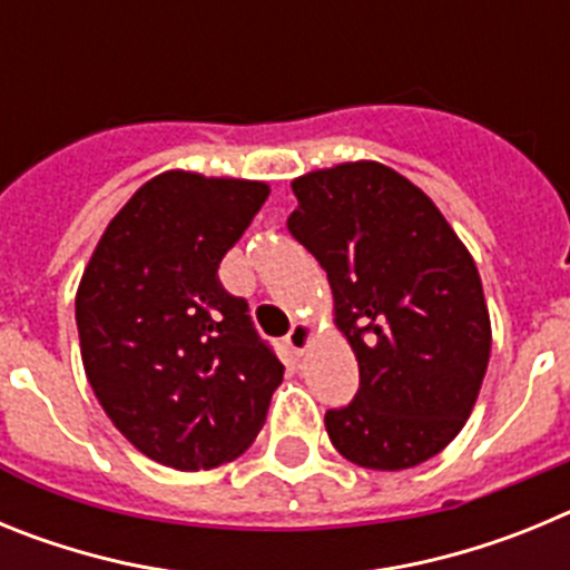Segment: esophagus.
<instances>
[{"instance_id":"34e87169","label":"esophagus","mask_w":570,"mask_h":570,"mask_svg":"<svg viewBox=\"0 0 570 570\" xmlns=\"http://www.w3.org/2000/svg\"><path fill=\"white\" fill-rule=\"evenodd\" d=\"M311 340H314V325H311V322H294L288 336H285L288 347L291 351H296V354H302V351L311 345Z\"/></svg>"}]
</instances>
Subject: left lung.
<instances>
[{
  "instance_id": "8db88e82",
  "label": "left lung",
  "mask_w": 570,
  "mask_h": 570,
  "mask_svg": "<svg viewBox=\"0 0 570 570\" xmlns=\"http://www.w3.org/2000/svg\"><path fill=\"white\" fill-rule=\"evenodd\" d=\"M288 230L325 268L360 391L325 428L345 460L405 471L462 431L491 356L482 282L436 205L380 163L294 179Z\"/></svg>"
}]
</instances>
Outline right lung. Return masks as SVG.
<instances>
[{"label":"right lung","instance_id":"obj_1","mask_svg":"<svg viewBox=\"0 0 570 570\" xmlns=\"http://www.w3.org/2000/svg\"><path fill=\"white\" fill-rule=\"evenodd\" d=\"M268 185L168 170L136 190L77 294L85 374L125 440L176 471H208L256 440L285 365L248 302L219 282Z\"/></svg>","mask_w":570,"mask_h":570}]
</instances>
